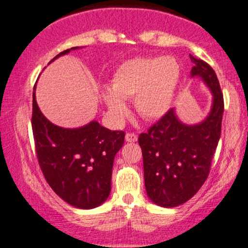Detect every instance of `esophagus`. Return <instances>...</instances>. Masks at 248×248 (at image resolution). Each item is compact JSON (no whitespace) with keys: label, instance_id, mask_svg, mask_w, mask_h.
<instances>
[{"label":"esophagus","instance_id":"34e87169","mask_svg":"<svg viewBox=\"0 0 248 248\" xmlns=\"http://www.w3.org/2000/svg\"><path fill=\"white\" fill-rule=\"evenodd\" d=\"M138 140V136L134 133H126L125 136V141L126 142H136Z\"/></svg>","mask_w":248,"mask_h":248}]
</instances>
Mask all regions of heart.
<instances>
[{
    "instance_id": "b5f03b06",
    "label": "heart",
    "mask_w": 248,
    "mask_h": 248,
    "mask_svg": "<svg viewBox=\"0 0 248 248\" xmlns=\"http://www.w3.org/2000/svg\"><path fill=\"white\" fill-rule=\"evenodd\" d=\"M180 78L173 57H136L122 64L112 75L110 88L101 93L109 114L116 121L126 112L124 100L134 97V108L143 119L166 116L175 101Z\"/></svg>"
}]
</instances>
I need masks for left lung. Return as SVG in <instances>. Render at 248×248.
<instances>
[{
	"mask_svg": "<svg viewBox=\"0 0 248 248\" xmlns=\"http://www.w3.org/2000/svg\"><path fill=\"white\" fill-rule=\"evenodd\" d=\"M199 77L212 93V107L203 121L185 124L169 110L147 133L139 136L145 187L152 202L172 208L189 200L203 185L221 137L224 101L216 73L202 60L189 55Z\"/></svg>",
	"mask_w": 248,
	"mask_h": 248,
	"instance_id": "left-lung-1",
	"label": "left lung"
}]
</instances>
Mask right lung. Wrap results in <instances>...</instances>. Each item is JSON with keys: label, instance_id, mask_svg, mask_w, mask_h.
<instances>
[{"label": "right lung", "instance_id": "1", "mask_svg": "<svg viewBox=\"0 0 248 248\" xmlns=\"http://www.w3.org/2000/svg\"><path fill=\"white\" fill-rule=\"evenodd\" d=\"M60 53L50 61L71 50ZM32 129L38 161L47 183L65 202L93 209L108 199L114 158L124 143L123 131H111L92 121L75 129L57 126L40 110L33 92Z\"/></svg>", "mask_w": 248, "mask_h": 248}]
</instances>
